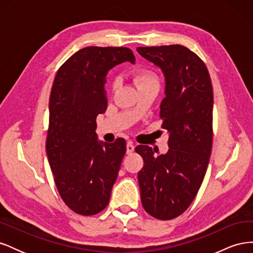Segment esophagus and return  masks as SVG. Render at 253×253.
<instances>
[{
  "label": "esophagus",
  "mask_w": 253,
  "mask_h": 253,
  "mask_svg": "<svg viewBox=\"0 0 253 253\" xmlns=\"http://www.w3.org/2000/svg\"><path fill=\"white\" fill-rule=\"evenodd\" d=\"M134 144H133V142H127L126 143V154H132L133 153V151H134Z\"/></svg>",
  "instance_id": "34e87169"
}]
</instances>
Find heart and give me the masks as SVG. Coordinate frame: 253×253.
Instances as JSON below:
<instances>
[{
    "instance_id": "heart-1",
    "label": "heart",
    "mask_w": 253,
    "mask_h": 253,
    "mask_svg": "<svg viewBox=\"0 0 253 253\" xmlns=\"http://www.w3.org/2000/svg\"><path fill=\"white\" fill-rule=\"evenodd\" d=\"M133 80L136 86L140 89L151 87V86H159V79L155 73L150 70H137L133 73ZM118 86V80L114 79L112 81V89L115 90Z\"/></svg>"
}]
</instances>
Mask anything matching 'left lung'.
I'll list each match as a JSON object with an SVG mask.
<instances>
[{
    "mask_svg": "<svg viewBox=\"0 0 253 253\" xmlns=\"http://www.w3.org/2000/svg\"><path fill=\"white\" fill-rule=\"evenodd\" d=\"M162 71L166 97L160 104L169 151L154 157L148 145H137L142 157L138 172L143 209L168 220L179 216L193 202L208 168L213 140V89L204 61L182 45L137 47Z\"/></svg>",
    "mask_w": 253,
    "mask_h": 253,
    "instance_id": "left-lung-1",
    "label": "left lung"
}]
</instances>
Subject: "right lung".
Returning <instances> with one entry per match:
<instances>
[{"mask_svg":"<svg viewBox=\"0 0 253 253\" xmlns=\"http://www.w3.org/2000/svg\"><path fill=\"white\" fill-rule=\"evenodd\" d=\"M135 63L127 47H84L60 66L49 98L46 153L58 192L84 216L108 206L126 147L99 142L96 118L108 108L105 77L115 65Z\"/></svg>","mask_w":253,"mask_h":253,"instance_id":"1","label":"right lung"}]
</instances>
